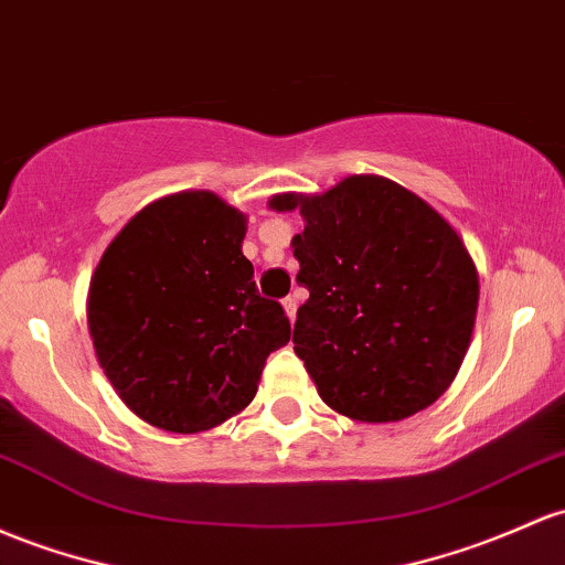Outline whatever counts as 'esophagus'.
I'll return each mask as SVG.
<instances>
[{
  "label": "esophagus",
  "instance_id": "34e87169",
  "mask_svg": "<svg viewBox=\"0 0 565 565\" xmlns=\"http://www.w3.org/2000/svg\"><path fill=\"white\" fill-rule=\"evenodd\" d=\"M284 311H287L289 319L295 321V316H297V297H284Z\"/></svg>",
  "mask_w": 565,
  "mask_h": 565
}]
</instances>
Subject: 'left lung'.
I'll list each match as a JSON object with an SVG mask.
<instances>
[{
	"label": "left lung",
	"mask_w": 565,
	"mask_h": 565,
	"mask_svg": "<svg viewBox=\"0 0 565 565\" xmlns=\"http://www.w3.org/2000/svg\"><path fill=\"white\" fill-rule=\"evenodd\" d=\"M270 209L306 220L292 249L311 297L297 308L292 343L321 399L364 424L439 399L467 356L480 297L454 227L375 173L321 195H273Z\"/></svg>",
	"instance_id": "left-lung-1"
}]
</instances>
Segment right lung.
Returning <instances> with one entry per match:
<instances>
[{"mask_svg":"<svg viewBox=\"0 0 565 565\" xmlns=\"http://www.w3.org/2000/svg\"><path fill=\"white\" fill-rule=\"evenodd\" d=\"M246 216L209 190L173 192L117 233L90 278L98 364L147 424L177 434L220 426L257 394L265 359L289 343L241 252Z\"/></svg>","mask_w":565,"mask_h":565,"instance_id":"right-lung-1","label":"right lung"}]
</instances>
